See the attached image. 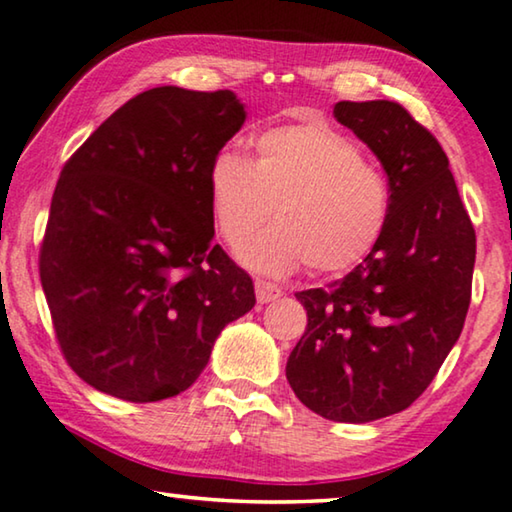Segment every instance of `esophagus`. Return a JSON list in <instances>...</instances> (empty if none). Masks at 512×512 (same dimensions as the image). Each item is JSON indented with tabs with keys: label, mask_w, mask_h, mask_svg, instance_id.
I'll use <instances>...</instances> for the list:
<instances>
[{
	"label": "esophagus",
	"mask_w": 512,
	"mask_h": 512,
	"mask_svg": "<svg viewBox=\"0 0 512 512\" xmlns=\"http://www.w3.org/2000/svg\"><path fill=\"white\" fill-rule=\"evenodd\" d=\"M255 294H257V301L259 303H269V301H276L278 299V296L282 294V289L276 285V282L255 280Z\"/></svg>",
	"instance_id": "obj_1"
}]
</instances>
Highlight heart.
I'll list each match as a JSON object with an SVG mask.
<instances>
[{"mask_svg":"<svg viewBox=\"0 0 512 512\" xmlns=\"http://www.w3.org/2000/svg\"><path fill=\"white\" fill-rule=\"evenodd\" d=\"M255 156L218 151L209 167V207L218 234L236 246L277 209L276 226L243 243L248 269L282 276L308 266L319 276L352 271L384 239L393 188L379 163L324 121L273 126Z\"/></svg>","mask_w":512,"mask_h":512,"instance_id":"heart-1","label":"heart"}]
</instances>
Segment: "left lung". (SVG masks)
Returning a JSON list of instances; mask_svg holds the SVG:
<instances>
[{
    "label": "left lung",
    "mask_w": 512,
    "mask_h": 512,
    "mask_svg": "<svg viewBox=\"0 0 512 512\" xmlns=\"http://www.w3.org/2000/svg\"><path fill=\"white\" fill-rule=\"evenodd\" d=\"M333 114L375 151L393 213L363 264L296 294L308 326L285 372L315 414L370 423L421 398L460 338L476 232L437 137L400 103L340 101Z\"/></svg>",
    "instance_id": "1"
}]
</instances>
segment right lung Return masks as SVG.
<instances>
[{
	"instance_id": "1",
	"label": "right lung",
	"mask_w": 512,
	"mask_h": 512,
	"mask_svg": "<svg viewBox=\"0 0 512 512\" xmlns=\"http://www.w3.org/2000/svg\"><path fill=\"white\" fill-rule=\"evenodd\" d=\"M243 121L227 89L156 87L66 160L38 273L61 354L96 391L174 398L253 310V280L211 243L209 207V167Z\"/></svg>"
}]
</instances>
